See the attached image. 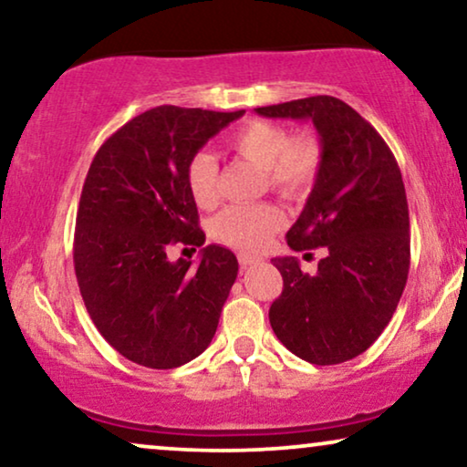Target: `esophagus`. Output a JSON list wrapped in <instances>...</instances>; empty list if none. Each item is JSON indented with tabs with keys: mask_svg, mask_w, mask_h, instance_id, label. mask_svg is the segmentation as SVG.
I'll return each instance as SVG.
<instances>
[{
	"mask_svg": "<svg viewBox=\"0 0 467 467\" xmlns=\"http://www.w3.org/2000/svg\"><path fill=\"white\" fill-rule=\"evenodd\" d=\"M238 261H240V267H242V270H246V267H251V265L257 264L259 259L251 257V254H238Z\"/></svg>",
	"mask_w": 467,
	"mask_h": 467,
	"instance_id": "esophagus-1",
	"label": "esophagus"
}]
</instances>
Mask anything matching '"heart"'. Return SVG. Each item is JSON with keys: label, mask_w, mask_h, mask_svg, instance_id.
Wrapping results in <instances>:
<instances>
[{"label": "heart", "mask_w": 467, "mask_h": 467, "mask_svg": "<svg viewBox=\"0 0 467 467\" xmlns=\"http://www.w3.org/2000/svg\"><path fill=\"white\" fill-rule=\"evenodd\" d=\"M229 150L265 170L267 182L283 195H302L321 170L323 152L317 140L291 138L270 120H248L227 136ZM187 187L200 208H213L219 200V165L208 152H197L187 165ZM285 225V214L270 203L229 206L213 223V235L221 244L242 253H257Z\"/></svg>", "instance_id": "1"}]
</instances>
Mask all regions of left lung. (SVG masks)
I'll use <instances>...</instances> for the list:
<instances>
[{
	"mask_svg": "<svg viewBox=\"0 0 467 467\" xmlns=\"http://www.w3.org/2000/svg\"><path fill=\"white\" fill-rule=\"evenodd\" d=\"M312 120L323 161L312 193L286 232L293 251L325 246L317 274L297 257L272 259L283 293L270 306L274 334L315 366L353 359L372 347L398 308L410 267V219L401 171L380 133L331 95L254 110Z\"/></svg>",
	"mask_w": 467,
	"mask_h": 467,
	"instance_id": "left-lung-1",
	"label": "left lung"
}]
</instances>
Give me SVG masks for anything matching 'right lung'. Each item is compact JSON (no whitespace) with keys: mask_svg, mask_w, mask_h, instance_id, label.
Listing matches in <instances>:
<instances>
[{"mask_svg":"<svg viewBox=\"0 0 467 467\" xmlns=\"http://www.w3.org/2000/svg\"><path fill=\"white\" fill-rule=\"evenodd\" d=\"M242 114L157 106L112 133L88 168L76 214V278L95 327L138 366H184L213 342L238 259L210 244L193 267L170 261L168 248L206 242L187 165Z\"/></svg>","mask_w":467,"mask_h":467,"instance_id":"add662e5","label":"right lung"}]
</instances>
